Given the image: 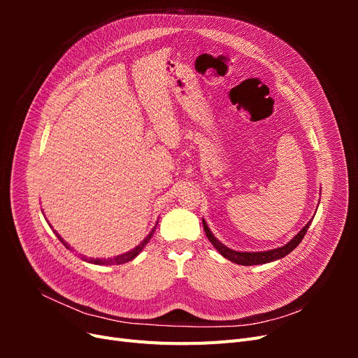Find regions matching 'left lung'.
Listing matches in <instances>:
<instances>
[{
    "label": "left lung",
    "mask_w": 358,
    "mask_h": 358,
    "mask_svg": "<svg viewBox=\"0 0 358 358\" xmlns=\"http://www.w3.org/2000/svg\"><path fill=\"white\" fill-rule=\"evenodd\" d=\"M312 220L303 227V229L292 237V239L280 248L272 249V251H263V252H239V251H233V249L227 248L225 245H222L216 237L212 234V231L209 230L208 224L203 221V227H204V231L206 236H208V239L210 241V243L216 248V251H218L222 257H225L227 259H230V262L236 263V264H242V266H255V264H266L270 262H275V259L279 258H284L285 255H288L291 251H294V248L299 246V243L301 242L303 237H305L309 225H310Z\"/></svg>",
    "instance_id": "8db88e82"
}]
</instances>
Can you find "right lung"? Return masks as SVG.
I'll return each mask as SVG.
<instances>
[{
	"label": "right lung",
	"instance_id": "obj_1",
	"mask_svg": "<svg viewBox=\"0 0 358 358\" xmlns=\"http://www.w3.org/2000/svg\"><path fill=\"white\" fill-rule=\"evenodd\" d=\"M155 229H157V225H155ZM155 229H152V230H150V233L145 237V239H143V242L142 243H140L138 246H136L134 249H131V251H129V252H125V254H121V255H117V257H113V258H104V259H100V258H96V259H88V262L90 263H92V264H109V266H113V264H124V263H127V262H131V259L133 258H136L138 254H140V251H142V249L148 245V242L150 241V237H152L154 236V231H155ZM57 233V231H55ZM57 236H58V239L64 243V245H66V248H70L66 242H64L62 239H61V237H59V234L57 233ZM85 262H86V259H85Z\"/></svg>",
	"mask_w": 358,
	"mask_h": 358
}]
</instances>
